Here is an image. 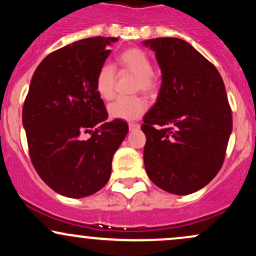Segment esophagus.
<instances>
[{"instance_id": "34e87169", "label": "esophagus", "mask_w": 256, "mask_h": 256, "mask_svg": "<svg viewBox=\"0 0 256 256\" xmlns=\"http://www.w3.org/2000/svg\"><path fill=\"white\" fill-rule=\"evenodd\" d=\"M138 128H140V124H137V122H130V124H128V130L131 132L136 131Z\"/></svg>"}]
</instances>
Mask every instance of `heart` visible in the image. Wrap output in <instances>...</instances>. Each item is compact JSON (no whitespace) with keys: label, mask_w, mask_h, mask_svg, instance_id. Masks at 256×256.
<instances>
[{"label":"heart","mask_w":256,"mask_h":256,"mask_svg":"<svg viewBox=\"0 0 256 256\" xmlns=\"http://www.w3.org/2000/svg\"><path fill=\"white\" fill-rule=\"evenodd\" d=\"M118 62L122 71L134 74V92L142 91L146 96L152 98L156 94L158 80L152 70V61L148 54L137 46L125 49L118 56ZM116 68L110 64H104L98 68L95 80V90L102 100H110L114 96L116 85ZM146 110V102L140 96L118 98L108 106V114L112 119L130 120L138 119Z\"/></svg>","instance_id":"b5f03b06"}]
</instances>
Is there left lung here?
I'll return each mask as SVG.
<instances>
[{"label":"left lung","instance_id":"left-lung-1","mask_svg":"<svg viewBox=\"0 0 256 256\" xmlns=\"http://www.w3.org/2000/svg\"><path fill=\"white\" fill-rule=\"evenodd\" d=\"M162 73L156 102L146 114L144 166L155 185L189 195L216 177L232 131L231 108L213 64L179 38L143 42Z\"/></svg>","mask_w":256,"mask_h":256}]
</instances>
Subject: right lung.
Instances as JSON below:
<instances>
[{
    "mask_svg": "<svg viewBox=\"0 0 256 256\" xmlns=\"http://www.w3.org/2000/svg\"><path fill=\"white\" fill-rule=\"evenodd\" d=\"M116 37L78 40L52 52L32 76L22 125L34 170L54 192L80 198L107 184L128 126L107 122L96 74ZM84 133H90L84 138Z\"/></svg>",
    "mask_w": 256,
    "mask_h": 256,
    "instance_id": "add662e5",
    "label": "right lung"
}]
</instances>
